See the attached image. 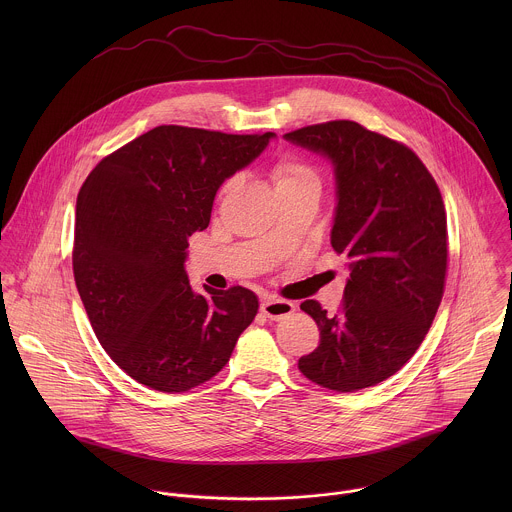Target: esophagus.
<instances>
[{
    "label": "esophagus",
    "mask_w": 512,
    "mask_h": 512,
    "mask_svg": "<svg viewBox=\"0 0 512 512\" xmlns=\"http://www.w3.org/2000/svg\"><path fill=\"white\" fill-rule=\"evenodd\" d=\"M260 309H262V313H264L268 319L280 321V319H284V317H288L290 313H293L295 303H292V301H286V299L268 297V299H264V301H262Z\"/></svg>",
    "instance_id": "34e87169"
}]
</instances>
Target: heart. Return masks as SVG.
<instances>
[{
  "mask_svg": "<svg viewBox=\"0 0 512 512\" xmlns=\"http://www.w3.org/2000/svg\"><path fill=\"white\" fill-rule=\"evenodd\" d=\"M272 179L276 183V189H282V187L295 185V183H305V181L317 183V173L309 165H305L297 159L284 157L274 165Z\"/></svg>",
  "mask_w": 512,
  "mask_h": 512,
  "instance_id": "b5f03b06",
  "label": "heart"
}]
</instances>
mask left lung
<instances>
[{
  "label": "left lung",
  "instance_id": "left-lung-1",
  "mask_svg": "<svg viewBox=\"0 0 512 512\" xmlns=\"http://www.w3.org/2000/svg\"><path fill=\"white\" fill-rule=\"evenodd\" d=\"M284 138L331 161V246L351 272L337 315L315 299L301 303L321 341L297 366L329 390L374 386L412 359L438 313L447 268L441 193L410 147L357 122L315 124Z\"/></svg>",
  "mask_w": 512,
  "mask_h": 512
}]
</instances>
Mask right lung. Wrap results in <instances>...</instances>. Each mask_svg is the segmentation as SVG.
<instances>
[{"mask_svg":"<svg viewBox=\"0 0 512 512\" xmlns=\"http://www.w3.org/2000/svg\"><path fill=\"white\" fill-rule=\"evenodd\" d=\"M272 138L157 126L104 157L80 187L76 290L110 359L153 390L211 380L258 313L246 288L195 292L185 260L220 185Z\"/></svg>","mask_w":512,"mask_h":512,"instance_id":"obj_1","label":"right lung"}]
</instances>
